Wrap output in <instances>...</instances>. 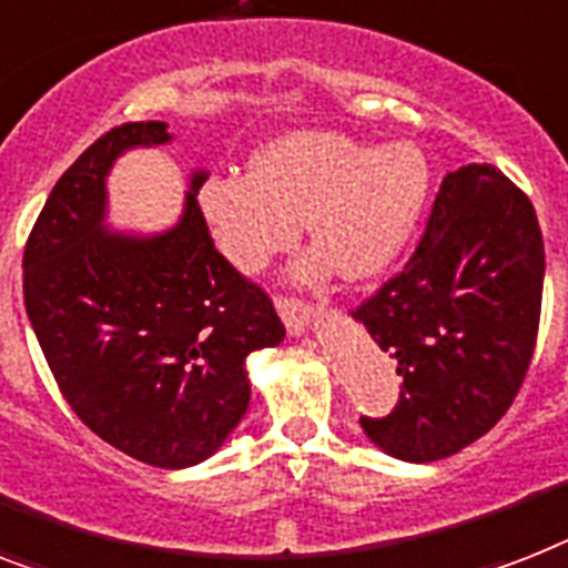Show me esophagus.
<instances>
[{
  "label": "esophagus",
  "mask_w": 568,
  "mask_h": 568,
  "mask_svg": "<svg viewBox=\"0 0 568 568\" xmlns=\"http://www.w3.org/2000/svg\"><path fill=\"white\" fill-rule=\"evenodd\" d=\"M276 312H280L285 329L292 332V335H303L308 329V324H312V317H315L312 306L288 297H276Z\"/></svg>",
  "instance_id": "obj_1"
}]
</instances>
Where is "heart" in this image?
<instances>
[{
	"label": "heart",
	"mask_w": 568,
	"mask_h": 568,
	"mask_svg": "<svg viewBox=\"0 0 568 568\" xmlns=\"http://www.w3.org/2000/svg\"><path fill=\"white\" fill-rule=\"evenodd\" d=\"M428 195V163L412 142L353 140L332 131H294L251 160V174H212L197 206L224 260L256 274L285 247L300 224L317 247L297 274L332 268L347 283H367L399 260Z\"/></svg>",
	"instance_id": "obj_1"
}]
</instances>
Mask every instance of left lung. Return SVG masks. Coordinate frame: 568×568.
<instances>
[{
  "label": "left lung",
  "instance_id": "1",
  "mask_svg": "<svg viewBox=\"0 0 568 568\" xmlns=\"http://www.w3.org/2000/svg\"><path fill=\"white\" fill-rule=\"evenodd\" d=\"M546 251L537 212L496 165L440 183L405 268L353 312L403 376L388 417L364 435L399 460L449 458L487 435L534 356Z\"/></svg>",
  "mask_w": 568,
  "mask_h": 568
}]
</instances>
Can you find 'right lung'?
I'll list each match as a JSON object with an SVG mask.
<instances>
[{
	"mask_svg": "<svg viewBox=\"0 0 568 568\" xmlns=\"http://www.w3.org/2000/svg\"><path fill=\"white\" fill-rule=\"evenodd\" d=\"M172 140L128 122L92 142L54 183L22 256V294L60 394L90 432L163 469L219 452L251 403L244 358L276 347L283 321L260 285L212 244L192 174L172 230L104 227L116 156Z\"/></svg>",
	"mask_w": 568,
	"mask_h": 568,
	"instance_id": "1",
	"label": "right lung"
}]
</instances>
